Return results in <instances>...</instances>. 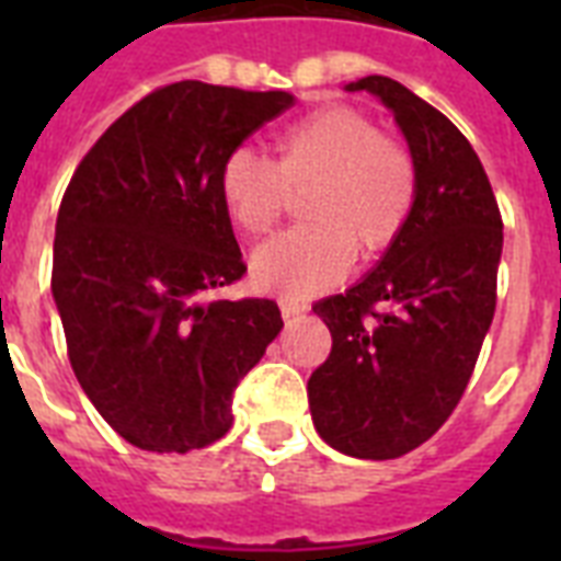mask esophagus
<instances>
[{
  "label": "esophagus",
  "mask_w": 561,
  "mask_h": 561,
  "mask_svg": "<svg viewBox=\"0 0 561 561\" xmlns=\"http://www.w3.org/2000/svg\"><path fill=\"white\" fill-rule=\"evenodd\" d=\"M279 311H282V317H285V320H294V317L306 311V302H297V299L282 297L279 299Z\"/></svg>",
  "instance_id": "34e87169"
}]
</instances>
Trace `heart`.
Returning <instances> with one entry per match:
<instances>
[{
	"mask_svg": "<svg viewBox=\"0 0 561 561\" xmlns=\"http://www.w3.org/2000/svg\"><path fill=\"white\" fill-rule=\"evenodd\" d=\"M308 188L302 218L255 250L253 282L288 299L332 288L355 253H387L408 229L419 203V162L408 145L383 136L352 107H323L290 122L276 139V160L238 145L220 165V201L247 236H267Z\"/></svg>",
	"mask_w": 561,
	"mask_h": 561,
	"instance_id": "b5f03b06",
	"label": "heart"
}]
</instances>
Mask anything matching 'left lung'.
Returning <instances> with one entry per match:
<instances>
[{"label": "left lung", "mask_w": 561, "mask_h": 561, "mask_svg": "<svg viewBox=\"0 0 561 561\" xmlns=\"http://www.w3.org/2000/svg\"><path fill=\"white\" fill-rule=\"evenodd\" d=\"M367 90L392 110L419 162V203L373 273L314 302L332 352L308 378L317 434L360 460H392L460 404L497 299L504 220L469 139L392 78Z\"/></svg>", "instance_id": "1"}]
</instances>
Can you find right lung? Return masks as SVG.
<instances>
[{
	"mask_svg": "<svg viewBox=\"0 0 561 561\" xmlns=\"http://www.w3.org/2000/svg\"><path fill=\"white\" fill-rule=\"evenodd\" d=\"M290 92L178 81L148 92L92 145L66 186L51 294L75 378L142 451L206 448L232 392L279 334L273 299H220L247 273L220 165Z\"/></svg>",
	"mask_w": 561,
	"mask_h": 561,
	"instance_id": "obj_1",
	"label": "right lung"
}]
</instances>
